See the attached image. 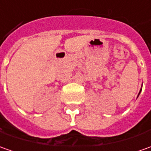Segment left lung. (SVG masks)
Listing matches in <instances>:
<instances>
[{
	"label": "left lung",
	"instance_id": "8db88e82",
	"mask_svg": "<svg viewBox=\"0 0 151 151\" xmlns=\"http://www.w3.org/2000/svg\"><path fill=\"white\" fill-rule=\"evenodd\" d=\"M140 92H141V89H140V93H139V94H138V96H139V95H140Z\"/></svg>",
	"mask_w": 151,
	"mask_h": 151
}]
</instances>
